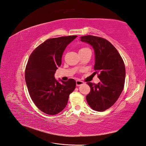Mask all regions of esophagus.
Listing matches in <instances>:
<instances>
[{
    "mask_svg": "<svg viewBox=\"0 0 146 146\" xmlns=\"http://www.w3.org/2000/svg\"><path fill=\"white\" fill-rule=\"evenodd\" d=\"M84 84V82L81 80H76V85L77 86H81Z\"/></svg>",
    "mask_w": 146,
    "mask_h": 146,
    "instance_id": "34e87169",
    "label": "esophagus"
}]
</instances>
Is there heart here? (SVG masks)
Here are the masks:
<instances>
[{"instance_id":"b5f03b06","label":"heart","mask_w":146,"mask_h":146,"mask_svg":"<svg viewBox=\"0 0 146 146\" xmlns=\"http://www.w3.org/2000/svg\"><path fill=\"white\" fill-rule=\"evenodd\" d=\"M86 48H80V49L79 50H84V49H86Z\"/></svg>"}]
</instances>
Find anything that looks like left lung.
I'll return each mask as SVG.
<instances>
[{"label":"left lung","instance_id":"1","mask_svg":"<svg viewBox=\"0 0 146 146\" xmlns=\"http://www.w3.org/2000/svg\"><path fill=\"white\" fill-rule=\"evenodd\" d=\"M80 41L90 44L94 50L95 74H99L100 82H87L90 92L87 102L93 110L102 112L117 101L124 89L125 69L117 50L108 40L93 35L80 37Z\"/></svg>","mask_w":146,"mask_h":146}]
</instances>
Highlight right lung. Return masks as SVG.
<instances>
[{
    "label": "right lung",
    "mask_w": 146,
    "mask_h": 146,
    "mask_svg": "<svg viewBox=\"0 0 146 146\" xmlns=\"http://www.w3.org/2000/svg\"><path fill=\"white\" fill-rule=\"evenodd\" d=\"M77 35L47 39L32 52L25 68V79L31 98L41 111L55 115L66 108L70 93L75 89L76 80L67 81L54 77L62 63L64 50Z\"/></svg>",
    "instance_id": "obj_1"
}]
</instances>
